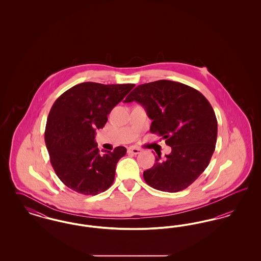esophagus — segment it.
<instances>
[{
    "label": "esophagus",
    "mask_w": 261,
    "mask_h": 261,
    "mask_svg": "<svg viewBox=\"0 0 261 261\" xmlns=\"http://www.w3.org/2000/svg\"><path fill=\"white\" fill-rule=\"evenodd\" d=\"M127 150H128V152L133 153V154H138V153H140V152H141V149H138V148H135V147H129Z\"/></svg>",
    "instance_id": "obj_1"
}]
</instances>
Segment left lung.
<instances>
[{
  "label": "left lung",
  "instance_id": "obj_1",
  "mask_svg": "<svg viewBox=\"0 0 261 261\" xmlns=\"http://www.w3.org/2000/svg\"><path fill=\"white\" fill-rule=\"evenodd\" d=\"M137 101L152 120L149 131L159 134L171 152L155 158L144 171L147 184L176 193L199 178L211 162L217 138V120L210 101L194 88L169 80L137 86L124 102Z\"/></svg>",
  "mask_w": 261,
  "mask_h": 261
}]
</instances>
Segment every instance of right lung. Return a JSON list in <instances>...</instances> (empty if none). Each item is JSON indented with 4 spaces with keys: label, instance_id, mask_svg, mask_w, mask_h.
Listing matches in <instances>:
<instances>
[{
    "label": "right lung",
    "instance_id": "right-lung-1",
    "mask_svg": "<svg viewBox=\"0 0 261 261\" xmlns=\"http://www.w3.org/2000/svg\"><path fill=\"white\" fill-rule=\"evenodd\" d=\"M134 84H77L64 92L50 109L45 142L55 172L62 183L82 195L95 196L112 186L124 147L99 152L96 130L108 121L112 109Z\"/></svg>",
    "mask_w": 261,
    "mask_h": 261
}]
</instances>
